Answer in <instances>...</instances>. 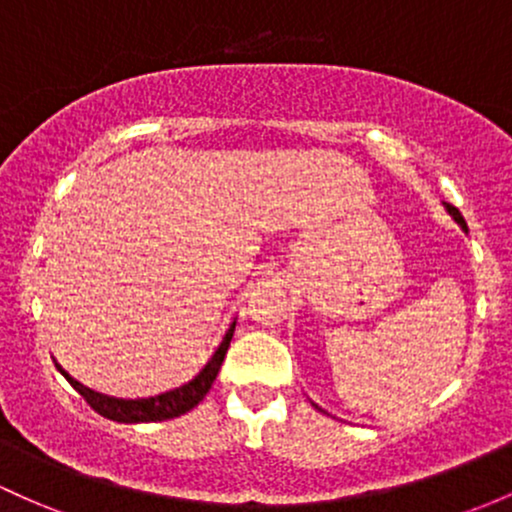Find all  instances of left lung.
Wrapping results in <instances>:
<instances>
[{"instance_id":"obj_1","label":"left lung","mask_w":512,"mask_h":512,"mask_svg":"<svg viewBox=\"0 0 512 512\" xmlns=\"http://www.w3.org/2000/svg\"><path fill=\"white\" fill-rule=\"evenodd\" d=\"M445 209H447V213H449V216H452L454 218V221H457L459 223V226H462L464 230H466V221H464V216H462V213H459V209H454V206L452 204H445ZM313 406H316V403H313ZM318 408V406H316Z\"/></svg>"}]
</instances>
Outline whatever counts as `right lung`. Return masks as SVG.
<instances>
[{
    "label": "right lung",
    "instance_id": "add662e5",
    "mask_svg": "<svg viewBox=\"0 0 512 512\" xmlns=\"http://www.w3.org/2000/svg\"><path fill=\"white\" fill-rule=\"evenodd\" d=\"M233 330H235V320L228 325L226 335H223L221 342H218L216 350L211 352V357L196 369L194 376H189V379L182 381V384L172 386V389L150 393V396L116 398V396H109V393H99L89 389V386L80 384L77 379H72L60 364H55V367H58V372L70 381L72 389L80 391L84 401H87L99 415H104V418L116 420V423H157V420L179 418V415H184L187 411H192L194 406H199V401H204V396L209 393L213 381H216L223 359H226L230 340H233Z\"/></svg>",
    "mask_w": 512,
    "mask_h": 512
}]
</instances>
